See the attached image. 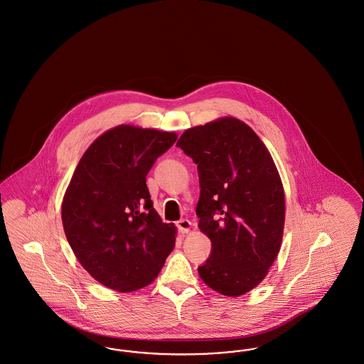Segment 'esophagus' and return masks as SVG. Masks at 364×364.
<instances>
[{"label":"esophagus","instance_id":"obj_1","mask_svg":"<svg viewBox=\"0 0 364 364\" xmlns=\"http://www.w3.org/2000/svg\"><path fill=\"white\" fill-rule=\"evenodd\" d=\"M176 227L178 230L182 232V234H188L190 230H191V223L188 219H182L179 222L176 223Z\"/></svg>","mask_w":364,"mask_h":364}]
</instances>
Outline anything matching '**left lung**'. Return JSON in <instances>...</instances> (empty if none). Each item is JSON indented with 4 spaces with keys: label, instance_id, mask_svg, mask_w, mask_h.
<instances>
[{
    "label": "left lung",
    "instance_id": "8db88e82",
    "mask_svg": "<svg viewBox=\"0 0 364 364\" xmlns=\"http://www.w3.org/2000/svg\"><path fill=\"white\" fill-rule=\"evenodd\" d=\"M176 145L197 164L198 228L212 242L198 274L213 291L240 296L267 277L282 247L285 198L277 167L253 129L234 117L190 127Z\"/></svg>",
    "mask_w": 364,
    "mask_h": 364
}]
</instances>
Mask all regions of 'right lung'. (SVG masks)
<instances>
[{"label":"right lung","mask_w":364,"mask_h":364,"mask_svg":"<svg viewBox=\"0 0 364 364\" xmlns=\"http://www.w3.org/2000/svg\"><path fill=\"white\" fill-rule=\"evenodd\" d=\"M178 136L119 125L92 142L63 196V231L96 282L118 292L151 284L173 252L176 227L163 223L146 174Z\"/></svg>","instance_id":"add662e5"}]
</instances>
